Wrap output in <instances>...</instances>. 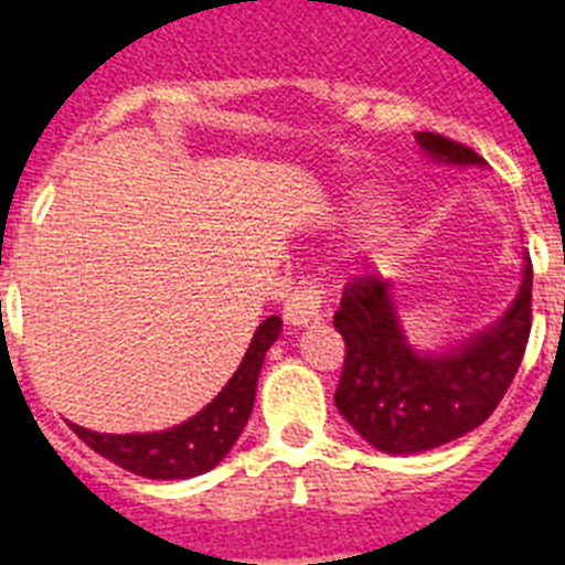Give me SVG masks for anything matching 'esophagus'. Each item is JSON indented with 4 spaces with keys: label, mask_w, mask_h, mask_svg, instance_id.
I'll return each instance as SVG.
<instances>
[{
    "label": "esophagus",
    "mask_w": 565,
    "mask_h": 565,
    "mask_svg": "<svg viewBox=\"0 0 565 565\" xmlns=\"http://www.w3.org/2000/svg\"><path fill=\"white\" fill-rule=\"evenodd\" d=\"M322 308H326V288L308 279V282H299L297 291L288 294L286 308H282V317H286L288 326L302 328L313 319L322 317Z\"/></svg>",
    "instance_id": "obj_1"
}]
</instances>
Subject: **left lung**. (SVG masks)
Returning <instances> with one entry per match:
<instances>
[{
  "mask_svg": "<svg viewBox=\"0 0 565 565\" xmlns=\"http://www.w3.org/2000/svg\"><path fill=\"white\" fill-rule=\"evenodd\" d=\"M416 141L438 163L483 167L481 154L444 135L416 132ZM333 328L344 339L333 402L348 424L391 456L433 450L487 422L515 379L532 328V259L515 302L495 326L444 353L411 348L391 279L376 274L344 286Z\"/></svg>",
  "mask_w": 565,
  "mask_h": 565,
  "instance_id": "left-lung-1",
  "label": "left lung"
}]
</instances>
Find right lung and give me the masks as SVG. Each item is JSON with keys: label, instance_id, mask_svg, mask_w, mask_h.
Returning <instances> with one entry per match:
<instances>
[{"label": "right lung", "instance_id": "1", "mask_svg": "<svg viewBox=\"0 0 565 565\" xmlns=\"http://www.w3.org/2000/svg\"><path fill=\"white\" fill-rule=\"evenodd\" d=\"M279 331H282V319H263L226 387L198 416L178 424L172 430L113 436V433L84 430L78 424H70V427L89 450H96L98 456L109 458L135 476L154 478V481H183V478L209 472L226 458L246 427L254 407L259 367L268 348L277 342Z\"/></svg>", "mask_w": 565, "mask_h": 565}]
</instances>
